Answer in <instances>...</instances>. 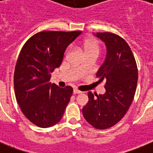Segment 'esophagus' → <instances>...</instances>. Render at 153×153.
Segmentation results:
<instances>
[{
	"label": "esophagus",
	"instance_id": "34e87169",
	"mask_svg": "<svg viewBox=\"0 0 153 153\" xmlns=\"http://www.w3.org/2000/svg\"><path fill=\"white\" fill-rule=\"evenodd\" d=\"M73 93H74V94H78L82 93V91H79V90H77V89H74V91H73Z\"/></svg>",
	"mask_w": 153,
	"mask_h": 153
}]
</instances>
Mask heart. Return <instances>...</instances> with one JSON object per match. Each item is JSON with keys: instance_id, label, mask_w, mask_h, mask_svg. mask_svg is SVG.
I'll return each mask as SVG.
<instances>
[{"instance_id": "heart-1", "label": "heart", "mask_w": 153, "mask_h": 153, "mask_svg": "<svg viewBox=\"0 0 153 153\" xmlns=\"http://www.w3.org/2000/svg\"><path fill=\"white\" fill-rule=\"evenodd\" d=\"M83 48L86 54L91 52L99 53V50H100V46H99L98 42L94 39H90L84 41Z\"/></svg>"}]
</instances>
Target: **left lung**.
<instances>
[{"label":"left lung","instance_id":"obj_1","mask_svg":"<svg viewBox=\"0 0 153 153\" xmlns=\"http://www.w3.org/2000/svg\"><path fill=\"white\" fill-rule=\"evenodd\" d=\"M104 42L106 55L96 73L98 82H105L104 94L88 92L89 101L82 108L84 118L98 129L116 125L128 111L135 94L138 72L130 48L121 37L110 32L94 34Z\"/></svg>","mask_w":153,"mask_h":153}]
</instances>
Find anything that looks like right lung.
I'll return each instance as SVG.
<instances>
[{"label": "right lung", "mask_w": 153, "mask_h": 153, "mask_svg": "<svg viewBox=\"0 0 153 153\" xmlns=\"http://www.w3.org/2000/svg\"><path fill=\"white\" fill-rule=\"evenodd\" d=\"M82 32L44 31L32 36L21 49L14 72L16 98L31 122L41 128L57 124L63 116L73 89L50 82L66 49Z\"/></svg>", "instance_id": "obj_1"}]
</instances>
